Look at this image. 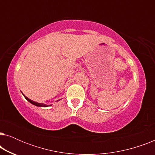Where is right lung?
<instances>
[{
    "label": "right lung",
    "instance_id": "obj_1",
    "mask_svg": "<svg viewBox=\"0 0 155 155\" xmlns=\"http://www.w3.org/2000/svg\"><path fill=\"white\" fill-rule=\"evenodd\" d=\"M24 97H25V99H26L27 101H29V102H30L31 104H32L37 106V107H48V105H47V104H41V103H38V102H36V101H34L32 100H31L30 99L27 98V97L26 96H25V95H24ZM49 106H51V105H49Z\"/></svg>",
    "mask_w": 155,
    "mask_h": 155
}]
</instances>
